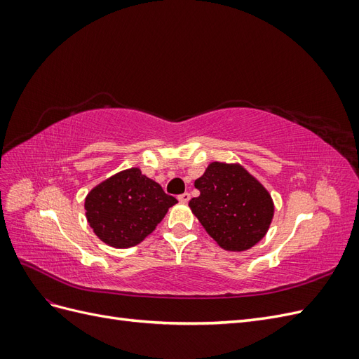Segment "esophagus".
<instances>
[{"instance_id": "obj_1", "label": "esophagus", "mask_w": 359, "mask_h": 359, "mask_svg": "<svg viewBox=\"0 0 359 359\" xmlns=\"http://www.w3.org/2000/svg\"><path fill=\"white\" fill-rule=\"evenodd\" d=\"M178 201H180L181 203H186V202H189V201H190V193H182V194H180V196H178Z\"/></svg>"}]
</instances>
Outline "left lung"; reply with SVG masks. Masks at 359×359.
I'll list each match as a JSON object with an SVG mask.
<instances>
[{"instance_id": "1", "label": "left lung", "mask_w": 359, "mask_h": 359, "mask_svg": "<svg viewBox=\"0 0 359 359\" xmlns=\"http://www.w3.org/2000/svg\"><path fill=\"white\" fill-rule=\"evenodd\" d=\"M194 187L201 194L189 202L190 210L222 248L245 252L266 235L274 217L273 198L240 163H210Z\"/></svg>"}]
</instances>
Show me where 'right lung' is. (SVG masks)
<instances>
[{
  "mask_svg": "<svg viewBox=\"0 0 359 359\" xmlns=\"http://www.w3.org/2000/svg\"><path fill=\"white\" fill-rule=\"evenodd\" d=\"M178 201L163 191L139 168H130L93 187L85 198V215L100 241L130 248L153 232Z\"/></svg>",
  "mask_w": 359,
  "mask_h": 359,
  "instance_id": "add662e5",
  "label": "right lung"
}]
</instances>
